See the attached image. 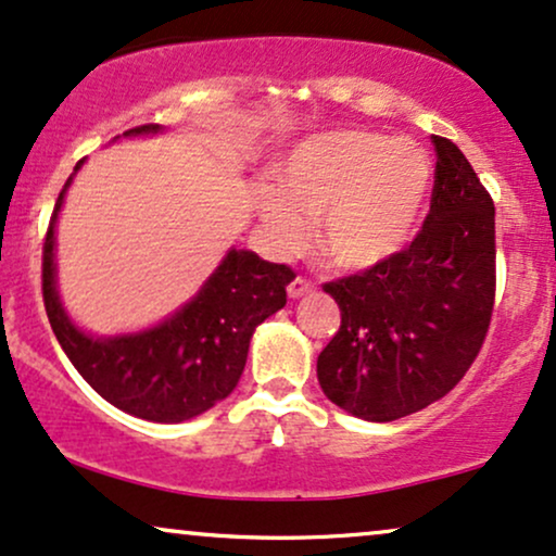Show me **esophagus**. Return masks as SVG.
<instances>
[{"mask_svg": "<svg viewBox=\"0 0 556 556\" xmlns=\"http://www.w3.org/2000/svg\"><path fill=\"white\" fill-rule=\"evenodd\" d=\"M313 290H315L313 282H307V279H302V277H294L290 287H287V294H290L292 300H298V298H305V294H311Z\"/></svg>", "mask_w": 556, "mask_h": 556, "instance_id": "34e87169", "label": "esophagus"}]
</instances>
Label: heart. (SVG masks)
Instances as JSON below:
<instances>
[{"label":"heart","mask_w":556,"mask_h":556,"mask_svg":"<svg viewBox=\"0 0 556 556\" xmlns=\"http://www.w3.org/2000/svg\"><path fill=\"white\" fill-rule=\"evenodd\" d=\"M256 192V213L279 251L307 241V217H320L318 243L341 269H371L416 236L433 189V161L410 138L371 130H328L298 140Z\"/></svg>","instance_id":"1"}]
</instances>
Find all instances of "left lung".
<instances>
[{"mask_svg":"<svg viewBox=\"0 0 556 556\" xmlns=\"http://www.w3.org/2000/svg\"><path fill=\"white\" fill-rule=\"evenodd\" d=\"M424 230L384 264L328 282L341 328L318 382L351 416L388 424L444 397L488 333L495 300V205L452 140L433 136Z\"/></svg>","mask_w":556,"mask_h":556,"instance_id":"obj_1","label":"left lung"}]
</instances>
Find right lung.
I'll return each instance as SVG.
<instances>
[{"instance_id": "obj_1", "label": "right lung", "mask_w": 556, "mask_h": 556, "mask_svg": "<svg viewBox=\"0 0 556 556\" xmlns=\"http://www.w3.org/2000/svg\"><path fill=\"white\" fill-rule=\"evenodd\" d=\"M159 132H164L161 125H140L123 138ZM81 166L84 161L61 189L43 245V300L55 339L91 390L128 416L153 424L202 416L236 390L254 330L287 305L294 274L290 266L230 245L200 290L164 320L130 333H89L63 305L55 264V226Z\"/></svg>"}]
</instances>
